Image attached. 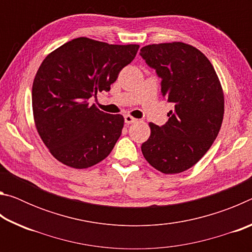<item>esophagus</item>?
I'll use <instances>...</instances> for the list:
<instances>
[{
    "mask_svg": "<svg viewBox=\"0 0 252 252\" xmlns=\"http://www.w3.org/2000/svg\"><path fill=\"white\" fill-rule=\"evenodd\" d=\"M125 122L127 123V125H132V123L136 122V119L131 116H125Z\"/></svg>",
    "mask_w": 252,
    "mask_h": 252,
    "instance_id": "1",
    "label": "esophagus"
}]
</instances>
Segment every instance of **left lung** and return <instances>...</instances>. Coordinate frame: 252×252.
<instances>
[{"mask_svg":"<svg viewBox=\"0 0 252 252\" xmlns=\"http://www.w3.org/2000/svg\"><path fill=\"white\" fill-rule=\"evenodd\" d=\"M140 55L161 79L162 96L174 105L165 125L149 123L142 153L162 173L183 172L206 155L222 125L219 78L206 55L182 42L143 46Z\"/></svg>","mask_w":252,"mask_h":252,"instance_id":"obj_1","label":"left lung"}]
</instances>
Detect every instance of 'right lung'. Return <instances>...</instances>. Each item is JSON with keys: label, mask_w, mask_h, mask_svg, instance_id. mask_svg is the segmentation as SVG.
<instances>
[{"label": "right lung", "mask_w": 252, "mask_h": 252, "mask_svg": "<svg viewBox=\"0 0 252 252\" xmlns=\"http://www.w3.org/2000/svg\"><path fill=\"white\" fill-rule=\"evenodd\" d=\"M139 45H114L78 37L46 57L32 87L34 122L55 159L74 169L105 159L120 138L125 119L104 113L90 97L110 91Z\"/></svg>", "instance_id": "obj_1"}]
</instances>
